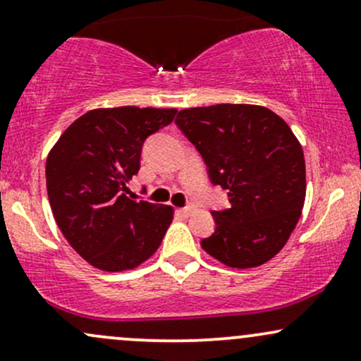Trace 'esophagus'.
Instances as JSON below:
<instances>
[{
    "label": "esophagus",
    "instance_id": "34e87169",
    "mask_svg": "<svg viewBox=\"0 0 361 361\" xmlns=\"http://www.w3.org/2000/svg\"><path fill=\"white\" fill-rule=\"evenodd\" d=\"M193 212H195L193 205H188V207H185V209H180V214L185 215V217H188V215H192Z\"/></svg>",
    "mask_w": 361,
    "mask_h": 361
}]
</instances>
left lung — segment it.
<instances>
[{
    "mask_svg": "<svg viewBox=\"0 0 361 361\" xmlns=\"http://www.w3.org/2000/svg\"><path fill=\"white\" fill-rule=\"evenodd\" d=\"M176 126L204 157L229 209L214 210L202 247L231 268H255L279 252L305 200L304 151L283 118L258 105L181 110Z\"/></svg>",
    "mask_w": 361,
    "mask_h": 361,
    "instance_id": "1",
    "label": "left lung"
}]
</instances>
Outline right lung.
Instances as JSON below:
<instances>
[{
  "mask_svg": "<svg viewBox=\"0 0 361 361\" xmlns=\"http://www.w3.org/2000/svg\"><path fill=\"white\" fill-rule=\"evenodd\" d=\"M175 115V109L139 106L86 111L49 152L45 178L54 219L94 268L132 270L163 241L173 207L130 200L127 183L139 171L144 140Z\"/></svg>",
  "mask_w": 361,
  "mask_h": 361,
  "instance_id": "1",
  "label": "right lung"
}]
</instances>
